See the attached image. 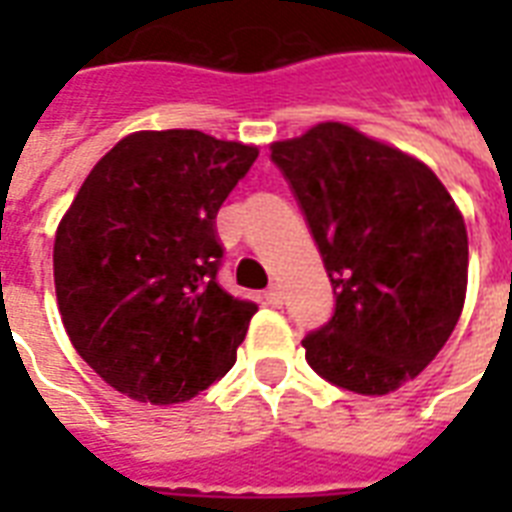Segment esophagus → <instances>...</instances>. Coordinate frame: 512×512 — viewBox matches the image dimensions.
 <instances>
[{"mask_svg":"<svg viewBox=\"0 0 512 512\" xmlns=\"http://www.w3.org/2000/svg\"><path fill=\"white\" fill-rule=\"evenodd\" d=\"M265 303L271 305V308H281V303H284V295H281V289L279 287L265 289Z\"/></svg>","mask_w":512,"mask_h":512,"instance_id":"obj_1","label":"esophagus"}]
</instances>
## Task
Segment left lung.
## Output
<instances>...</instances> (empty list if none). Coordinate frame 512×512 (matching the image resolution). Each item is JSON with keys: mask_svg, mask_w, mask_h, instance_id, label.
Listing matches in <instances>:
<instances>
[{"mask_svg": "<svg viewBox=\"0 0 512 512\" xmlns=\"http://www.w3.org/2000/svg\"><path fill=\"white\" fill-rule=\"evenodd\" d=\"M287 177L335 289V313L305 358L337 388L385 396L438 356L468 289V231L433 175L340 122L279 140Z\"/></svg>", "mask_w": 512, "mask_h": 512, "instance_id": "8db88e82", "label": "left lung"}]
</instances>
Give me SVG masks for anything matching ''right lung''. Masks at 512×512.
Masks as SVG:
<instances>
[{
  "label": "right lung",
  "mask_w": 512,
  "mask_h": 512,
  "mask_svg": "<svg viewBox=\"0 0 512 512\" xmlns=\"http://www.w3.org/2000/svg\"><path fill=\"white\" fill-rule=\"evenodd\" d=\"M257 148L199 130L132 132L55 233V295L76 353L124 396L180 404L236 364L257 305L217 284V209Z\"/></svg>",
  "instance_id": "add662e5"
}]
</instances>
